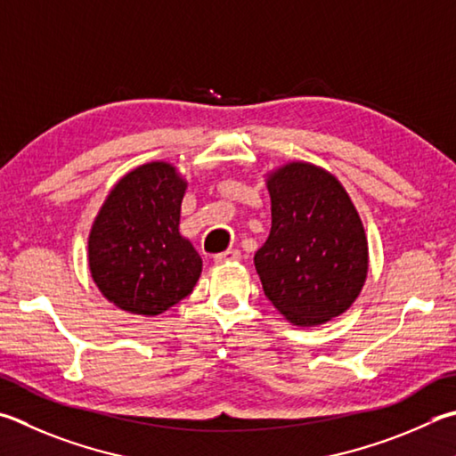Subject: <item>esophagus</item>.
<instances>
[{
  "mask_svg": "<svg viewBox=\"0 0 456 456\" xmlns=\"http://www.w3.org/2000/svg\"><path fill=\"white\" fill-rule=\"evenodd\" d=\"M241 259V251L239 249H227V251H223V253H217L213 256V261L217 263V265H221V263H233V261H239Z\"/></svg>",
  "mask_w": 456,
  "mask_h": 456,
  "instance_id": "obj_1",
  "label": "esophagus"
}]
</instances>
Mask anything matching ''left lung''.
Segmentation results:
<instances>
[{
	"instance_id": "left-lung-1",
	"label": "left lung",
	"mask_w": 456,
	"mask_h": 456,
	"mask_svg": "<svg viewBox=\"0 0 456 456\" xmlns=\"http://www.w3.org/2000/svg\"><path fill=\"white\" fill-rule=\"evenodd\" d=\"M271 233L255 253L263 291L299 327L345 313L369 271V247L343 185L317 165L295 161L271 173Z\"/></svg>"
}]
</instances>
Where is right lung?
I'll list each match as a JSON object with an SVG mask.
<instances>
[{
    "label": "right lung",
    "instance_id": "obj_1",
    "mask_svg": "<svg viewBox=\"0 0 456 456\" xmlns=\"http://www.w3.org/2000/svg\"><path fill=\"white\" fill-rule=\"evenodd\" d=\"M187 183L171 163L129 171L111 189L89 233V269L119 309L159 314L193 291L203 261L179 233Z\"/></svg>",
    "mask_w": 456,
    "mask_h": 456
}]
</instances>
